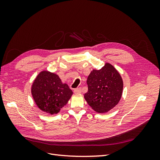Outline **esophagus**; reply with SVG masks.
Returning <instances> with one entry per match:
<instances>
[{
  "mask_svg": "<svg viewBox=\"0 0 160 160\" xmlns=\"http://www.w3.org/2000/svg\"><path fill=\"white\" fill-rule=\"evenodd\" d=\"M74 93L75 94H79V93H81V88H77V89H74Z\"/></svg>",
  "mask_w": 160,
  "mask_h": 160,
  "instance_id": "obj_1",
  "label": "esophagus"
}]
</instances>
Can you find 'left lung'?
Listing matches in <instances>:
<instances>
[{"instance_id":"1","label":"left lung","mask_w":160,"mask_h":160,"mask_svg":"<svg viewBox=\"0 0 160 160\" xmlns=\"http://www.w3.org/2000/svg\"><path fill=\"white\" fill-rule=\"evenodd\" d=\"M87 84L88 91L84 95V98L97 113H108L118 104L122 98V77L109 62H106L99 70H92Z\"/></svg>"}]
</instances>
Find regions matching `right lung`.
<instances>
[{
	"label": "right lung",
	"mask_w": 160,
	"mask_h": 160,
	"mask_svg": "<svg viewBox=\"0 0 160 160\" xmlns=\"http://www.w3.org/2000/svg\"><path fill=\"white\" fill-rule=\"evenodd\" d=\"M31 94L42 111L57 114L71 99L72 91L63 83L58 75L47 70L41 71L31 86Z\"/></svg>",
	"instance_id": "1"
}]
</instances>
